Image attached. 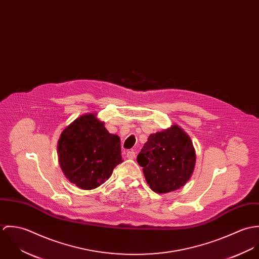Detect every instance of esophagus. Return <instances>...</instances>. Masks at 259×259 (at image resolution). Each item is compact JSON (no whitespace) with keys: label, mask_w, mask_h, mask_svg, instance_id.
<instances>
[{"label":"esophagus","mask_w":259,"mask_h":259,"mask_svg":"<svg viewBox=\"0 0 259 259\" xmlns=\"http://www.w3.org/2000/svg\"><path fill=\"white\" fill-rule=\"evenodd\" d=\"M126 157L130 158V159H134L136 157V152L135 151H127L126 152Z\"/></svg>","instance_id":"34e87169"}]
</instances>
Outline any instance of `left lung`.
<instances>
[{
	"label": "left lung",
	"instance_id": "1",
	"mask_svg": "<svg viewBox=\"0 0 259 259\" xmlns=\"http://www.w3.org/2000/svg\"><path fill=\"white\" fill-rule=\"evenodd\" d=\"M195 159L190 138L177 124L151 134L137 157L147 183L156 193L184 186L193 172Z\"/></svg>",
	"mask_w": 259,
	"mask_h": 259
}]
</instances>
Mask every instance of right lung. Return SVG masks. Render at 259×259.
I'll list each match as a JSON object with an SVG mask.
<instances>
[{
    "label": "right lung",
    "mask_w": 259,
    "mask_h": 259,
    "mask_svg": "<svg viewBox=\"0 0 259 259\" xmlns=\"http://www.w3.org/2000/svg\"><path fill=\"white\" fill-rule=\"evenodd\" d=\"M104 124L97 113L82 114L63 131L58 142L60 166L69 182L81 189L104 184L122 162L120 140Z\"/></svg>",
    "instance_id": "add662e5"
}]
</instances>
